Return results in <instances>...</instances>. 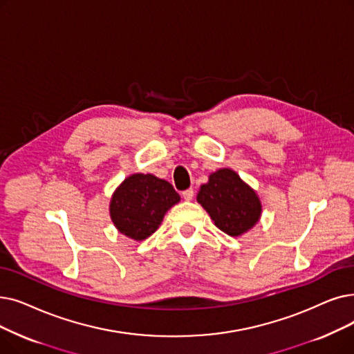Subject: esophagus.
<instances>
[{
	"mask_svg": "<svg viewBox=\"0 0 354 354\" xmlns=\"http://www.w3.org/2000/svg\"><path fill=\"white\" fill-rule=\"evenodd\" d=\"M182 196H183V199H185V201H191V199L194 198V189L189 188V189H187V191H183V192H182Z\"/></svg>",
	"mask_w": 354,
	"mask_h": 354,
	"instance_id": "1",
	"label": "esophagus"
}]
</instances>
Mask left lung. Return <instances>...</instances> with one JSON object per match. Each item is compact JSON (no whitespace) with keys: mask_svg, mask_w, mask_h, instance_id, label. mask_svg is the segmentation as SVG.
Segmentation results:
<instances>
[{"mask_svg":"<svg viewBox=\"0 0 354 354\" xmlns=\"http://www.w3.org/2000/svg\"><path fill=\"white\" fill-rule=\"evenodd\" d=\"M196 199L207 209L214 224L228 236L248 232L259 221L262 212L256 192L232 169H220L212 174L208 183L199 189Z\"/></svg>","mask_w":354,"mask_h":354,"instance_id":"obj_1","label":"left lung"}]
</instances>
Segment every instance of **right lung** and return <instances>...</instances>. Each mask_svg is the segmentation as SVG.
<instances>
[{"label":"right lung","instance_id":"add662e5","mask_svg":"<svg viewBox=\"0 0 354 354\" xmlns=\"http://www.w3.org/2000/svg\"><path fill=\"white\" fill-rule=\"evenodd\" d=\"M179 199V194L167 180L136 174L114 192L110 205L111 220L120 233L143 240L156 232L165 212Z\"/></svg>","mask_w":354,"mask_h":354}]
</instances>
